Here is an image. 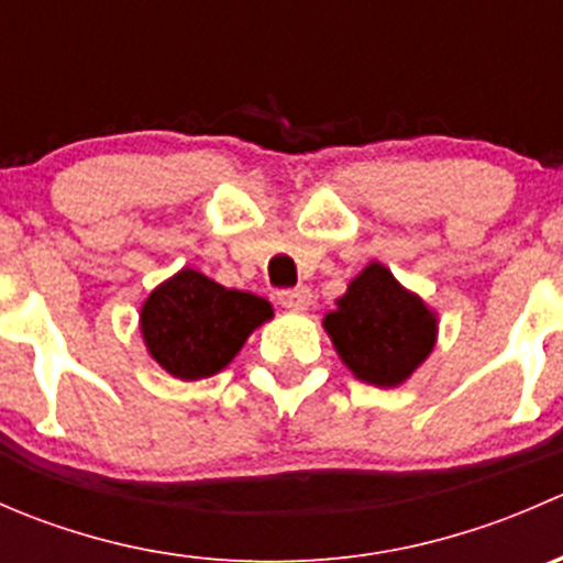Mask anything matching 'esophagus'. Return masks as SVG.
Returning a JSON list of instances; mask_svg holds the SVG:
<instances>
[{
    "label": "esophagus",
    "mask_w": 563,
    "mask_h": 563,
    "mask_svg": "<svg viewBox=\"0 0 563 563\" xmlns=\"http://www.w3.org/2000/svg\"><path fill=\"white\" fill-rule=\"evenodd\" d=\"M277 299H280L283 308H288V310H308L310 308V288L308 286L283 288V291H277Z\"/></svg>",
    "instance_id": "obj_1"
}]
</instances>
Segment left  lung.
I'll return each mask as SVG.
<instances>
[{
    "label": "left lung",
    "mask_w": 563,
    "mask_h": 563,
    "mask_svg": "<svg viewBox=\"0 0 563 563\" xmlns=\"http://www.w3.org/2000/svg\"><path fill=\"white\" fill-rule=\"evenodd\" d=\"M323 327L354 376L376 387L406 382L435 343L433 313L382 264L351 280Z\"/></svg>",
    "instance_id": "left-lung-1"
}]
</instances>
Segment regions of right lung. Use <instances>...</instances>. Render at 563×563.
Masks as SVG:
<instances>
[{"label":"right lung","instance_id":"1","mask_svg":"<svg viewBox=\"0 0 563 563\" xmlns=\"http://www.w3.org/2000/svg\"><path fill=\"white\" fill-rule=\"evenodd\" d=\"M266 318H272L266 299L181 269L150 294L141 308V332L161 367L181 382H196L223 371Z\"/></svg>","mask_w":563,"mask_h":563}]
</instances>
